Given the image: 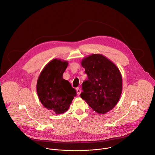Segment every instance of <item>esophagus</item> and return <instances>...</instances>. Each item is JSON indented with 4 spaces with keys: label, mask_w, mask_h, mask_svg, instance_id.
I'll return each instance as SVG.
<instances>
[{
    "label": "esophagus",
    "mask_w": 155,
    "mask_h": 155,
    "mask_svg": "<svg viewBox=\"0 0 155 155\" xmlns=\"http://www.w3.org/2000/svg\"><path fill=\"white\" fill-rule=\"evenodd\" d=\"M81 91L80 88V87H77V94H78V95H80V93H81Z\"/></svg>",
    "instance_id": "1"
}]
</instances>
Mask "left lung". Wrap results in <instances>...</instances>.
I'll list each match as a JSON object with an SVG mask.
<instances>
[{"mask_svg":"<svg viewBox=\"0 0 155 155\" xmlns=\"http://www.w3.org/2000/svg\"><path fill=\"white\" fill-rule=\"evenodd\" d=\"M81 64L88 79L83 82L80 97L99 114L112 110L122 92V76L117 66L101 54L84 58Z\"/></svg>","mask_w":155,"mask_h":155,"instance_id":"1","label":"left lung"}]
</instances>
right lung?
Here are the masks:
<instances>
[{
  "instance_id": "add662e5",
  "label": "right lung",
  "mask_w": 155,
  "mask_h": 155,
  "mask_svg": "<svg viewBox=\"0 0 155 155\" xmlns=\"http://www.w3.org/2000/svg\"><path fill=\"white\" fill-rule=\"evenodd\" d=\"M68 62L58 59L50 61L40 74L37 82V93L43 107L56 115L69 109L76 91L71 83L62 78Z\"/></svg>"
}]
</instances>
